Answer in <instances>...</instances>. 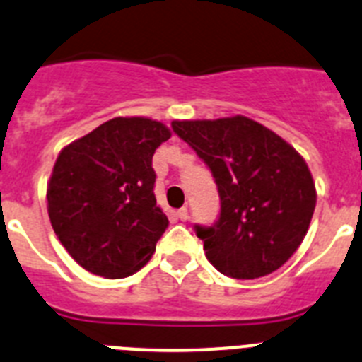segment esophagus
<instances>
[{"mask_svg":"<svg viewBox=\"0 0 362 362\" xmlns=\"http://www.w3.org/2000/svg\"><path fill=\"white\" fill-rule=\"evenodd\" d=\"M175 217H177L179 221H187L188 219V210L185 209V206H183V209H179L177 212H175Z\"/></svg>","mask_w":362,"mask_h":362,"instance_id":"esophagus-1","label":"esophagus"}]
</instances>
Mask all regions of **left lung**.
Segmentation results:
<instances>
[{"label": "left lung", "mask_w": 362, "mask_h": 362, "mask_svg": "<svg viewBox=\"0 0 362 362\" xmlns=\"http://www.w3.org/2000/svg\"><path fill=\"white\" fill-rule=\"evenodd\" d=\"M209 166L221 210L212 226L196 225L206 259L233 279H257L283 267L305 239L315 185L296 148L245 116L172 121Z\"/></svg>", "instance_id": "1"}]
</instances>
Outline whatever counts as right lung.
Instances as JSON below:
<instances>
[{
    "label": "right lung",
    "instance_id": "1",
    "mask_svg": "<svg viewBox=\"0 0 362 362\" xmlns=\"http://www.w3.org/2000/svg\"><path fill=\"white\" fill-rule=\"evenodd\" d=\"M170 130L146 117H114L57 156L49 217L74 261L121 279L148 263L168 219L156 203L152 156Z\"/></svg>",
    "mask_w": 362,
    "mask_h": 362
}]
</instances>
